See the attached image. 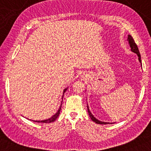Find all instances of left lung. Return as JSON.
I'll return each mask as SVG.
<instances>
[{"mask_svg":"<svg viewBox=\"0 0 151 151\" xmlns=\"http://www.w3.org/2000/svg\"><path fill=\"white\" fill-rule=\"evenodd\" d=\"M128 42H129V46H130L131 47V50L133 52H135V53H136L137 55V56H138V59L139 61V62L141 63L142 61H141V56H140V53H139V49L138 48H137V44H135V42L134 41V40H133V38L131 37V35H128ZM142 65V64H141ZM87 109H88V114L89 116H90V117L92 119V121H94L97 124H109V122H101V121H99V120H97L96 118L94 117V116L92 115V113H91L90 109H89V107L88 105H87Z\"/></svg>","mask_w":151,"mask_h":151,"instance_id":"8db88e82","label":"left lung"}]
</instances>
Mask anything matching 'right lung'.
I'll list each match as a JSON object with an SVG mask.
<instances>
[{
  "instance_id": "obj_1",
  "label": "right lung",
  "mask_w": 151,
  "mask_h": 151,
  "mask_svg": "<svg viewBox=\"0 0 151 151\" xmlns=\"http://www.w3.org/2000/svg\"><path fill=\"white\" fill-rule=\"evenodd\" d=\"M67 89H65V90L63 91V93H64L65 92V90H66ZM63 96H62V99H63ZM61 107H60V108H59V110L58 111H57V112L56 114H55L54 116H52L51 118H48V119H47V120H38V121H35V122H43V123H50V122H54V121L56 120V119L58 118V116H59V113H60V110H61ZM33 121H34V120H33Z\"/></svg>"
}]
</instances>
